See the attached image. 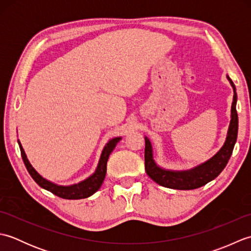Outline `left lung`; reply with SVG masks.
<instances>
[{
  "mask_svg": "<svg viewBox=\"0 0 251 251\" xmlns=\"http://www.w3.org/2000/svg\"><path fill=\"white\" fill-rule=\"evenodd\" d=\"M226 78L230 82L234 92L233 102L231 106L230 125H228L226 138L222 148L214 156L208 159V161L188 170H170L162 168L154 161L153 148L150 139L148 137H145L146 170L149 177L153 181H155L157 184L165 186V188L175 190H194L201 188V186L205 185L206 183L210 182L211 180L217 178L226 166L228 159H230L232 155L234 146H235L238 131V116L236 112V88L228 75H226Z\"/></svg>",
  "mask_w": 251,
  "mask_h": 251,
  "instance_id": "1",
  "label": "left lung"
}]
</instances>
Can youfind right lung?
Returning a JSON list of instances; mask_svg holds the SVG:
<instances>
[{
  "instance_id": "add662e5",
  "label": "right lung",
  "mask_w": 251,
  "mask_h": 251,
  "mask_svg": "<svg viewBox=\"0 0 251 251\" xmlns=\"http://www.w3.org/2000/svg\"><path fill=\"white\" fill-rule=\"evenodd\" d=\"M121 139L122 137H115L113 139L109 140V142L104 146L102 152H101L97 168H96L95 173L93 175H90L89 177L85 180L79 181L78 183H74L71 185H59L45 179L44 177H42V176L36 172L35 168L32 166L31 163L29 162V159L25 155V152L24 150L23 146H21L19 139H18V145L20 148L21 157L24 159L26 170H28L31 177L33 178V180L41 186V188L51 192L52 194L59 196L61 199L81 200V199H86V197L92 196L100 189V186L102 184L103 180L105 178L106 163H108L110 154L114 150L117 142H119Z\"/></svg>"
}]
</instances>
